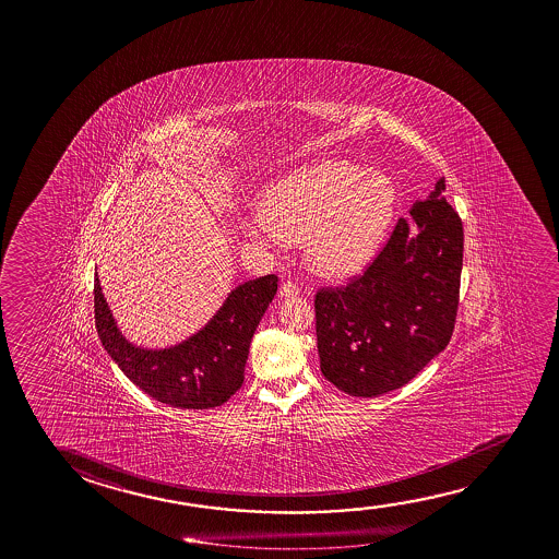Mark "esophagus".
<instances>
[{"label": "esophagus", "mask_w": 559, "mask_h": 559, "mask_svg": "<svg viewBox=\"0 0 559 559\" xmlns=\"http://www.w3.org/2000/svg\"><path fill=\"white\" fill-rule=\"evenodd\" d=\"M278 294H281L283 298H294V296H298V286L288 281V283L281 284V290H278Z\"/></svg>", "instance_id": "1"}]
</instances>
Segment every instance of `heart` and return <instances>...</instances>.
<instances>
[{
	"instance_id": "heart-1",
	"label": "heart",
	"mask_w": 559,
	"mask_h": 559,
	"mask_svg": "<svg viewBox=\"0 0 559 559\" xmlns=\"http://www.w3.org/2000/svg\"><path fill=\"white\" fill-rule=\"evenodd\" d=\"M397 187L378 169L325 159L284 175L259 197L249 236L266 246L302 243L316 275L347 278L365 271L394 218Z\"/></svg>"
}]
</instances>
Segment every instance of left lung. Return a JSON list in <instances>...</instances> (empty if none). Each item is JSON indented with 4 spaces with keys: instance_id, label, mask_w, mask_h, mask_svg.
Listing matches in <instances>:
<instances>
[{
    "instance_id": "1",
    "label": "left lung",
    "mask_w": 559,
    "mask_h": 559,
    "mask_svg": "<svg viewBox=\"0 0 559 559\" xmlns=\"http://www.w3.org/2000/svg\"><path fill=\"white\" fill-rule=\"evenodd\" d=\"M444 179L413 202L367 273L316 296L320 368L355 397L407 384L449 345L456 320L464 229Z\"/></svg>"
}]
</instances>
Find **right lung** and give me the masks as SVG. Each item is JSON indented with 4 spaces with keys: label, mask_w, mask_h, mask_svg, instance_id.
<instances>
[{
    "label": "right lung",
    "mask_w": 559,
    "mask_h": 559,
    "mask_svg": "<svg viewBox=\"0 0 559 559\" xmlns=\"http://www.w3.org/2000/svg\"><path fill=\"white\" fill-rule=\"evenodd\" d=\"M276 283L266 275L238 284L201 330L174 345L146 347L122 333L95 275V325L109 357L142 392L179 409H212L243 384L249 345Z\"/></svg>",
    "instance_id": "1"
}]
</instances>
